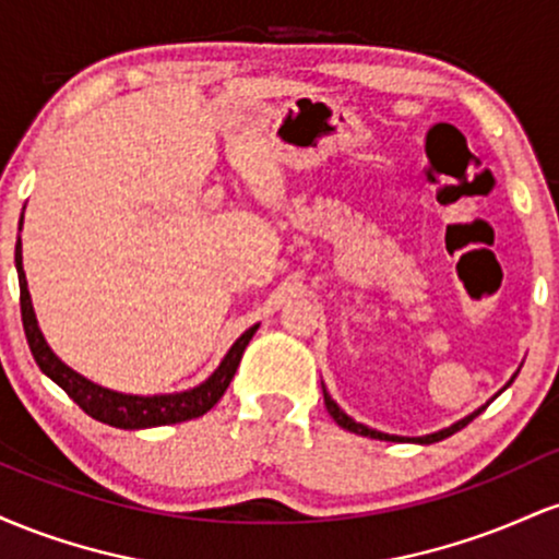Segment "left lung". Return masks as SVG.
I'll return each instance as SVG.
<instances>
[{
	"mask_svg": "<svg viewBox=\"0 0 559 559\" xmlns=\"http://www.w3.org/2000/svg\"><path fill=\"white\" fill-rule=\"evenodd\" d=\"M323 396H325V407H329L331 418L336 420L338 426H342V428H346V431H352V433H360V436H370V439H381V441H402V436H389V433L373 431V428H368V426H362V423H355V420H352L349 415H346L344 409L338 407V404L331 400V396H329V391H325V389H323ZM478 413H480V409H478ZM478 413L467 415V418H463V420H460V423H454V426L444 428V431H439V433H431V436H420V439H413V441H418V444H433V441H441V439H447V436L457 433L460 428H465L467 423H471L473 418H476Z\"/></svg>",
	"mask_w": 559,
	"mask_h": 559,
	"instance_id": "1",
	"label": "left lung"
}]
</instances>
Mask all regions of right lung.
<instances>
[{"label":"right lung","mask_w":559,"mask_h":559,"mask_svg":"<svg viewBox=\"0 0 559 559\" xmlns=\"http://www.w3.org/2000/svg\"><path fill=\"white\" fill-rule=\"evenodd\" d=\"M15 265H17V278H21V316H23V329L25 338H28L31 352H34V360L38 368L44 370L52 381L60 386L66 394L73 400L86 415H92L94 420L107 423V426L126 428H155V426H173V423L194 420L199 415H204L207 409H213L217 400L226 394L230 378H234L236 368H239L243 349H247L249 338L254 336L258 325L241 333V338L230 346L226 360L221 362V368L215 370L202 386L181 391V394H163V396H133V394H118V391L102 389L96 383L86 381V378L70 370L66 362L57 360V355L49 349L44 342L41 331H38L34 305H31L28 284H25L23 273V254H21V239L15 247Z\"/></svg>","instance_id":"obj_1"}]
</instances>
